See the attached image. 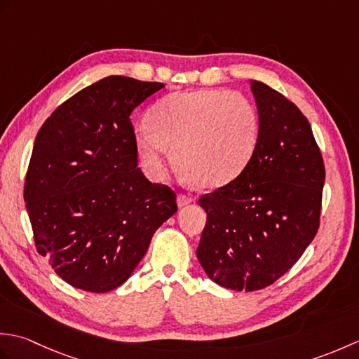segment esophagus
Masks as SVG:
<instances>
[{
  "label": "esophagus",
  "mask_w": 359,
  "mask_h": 359,
  "mask_svg": "<svg viewBox=\"0 0 359 359\" xmlns=\"http://www.w3.org/2000/svg\"><path fill=\"white\" fill-rule=\"evenodd\" d=\"M194 202V197L191 196V194H179L177 196V205L179 207H185V205H188V203H193Z\"/></svg>",
  "instance_id": "esophagus-1"
}]
</instances>
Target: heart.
Returning a JSON list of instances; mask_svg holds the SVG:
<instances>
[{
	"label": "heart",
	"instance_id": "obj_1",
	"mask_svg": "<svg viewBox=\"0 0 359 359\" xmlns=\"http://www.w3.org/2000/svg\"><path fill=\"white\" fill-rule=\"evenodd\" d=\"M259 140V116L248 98L228 89L168 94L154 104L151 123L135 128L134 142L149 177L175 166L203 188L230 184L245 170Z\"/></svg>",
	"mask_w": 359,
	"mask_h": 359
}]
</instances>
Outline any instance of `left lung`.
<instances>
[{
    "instance_id": "8db88e82",
    "label": "left lung",
    "mask_w": 359,
    "mask_h": 359,
    "mask_svg": "<svg viewBox=\"0 0 359 359\" xmlns=\"http://www.w3.org/2000/svg\"><path fill=\"white\" fill-rule=\"evenodd\" d=\"M259 140L238 177L203 194L207 224L197 259L216 284L261 290L292 269L318 233L325 168L307 117L262 81H251Z\"/></svg>"
}]
</instances>
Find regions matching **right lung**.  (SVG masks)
Returning a JSON list of instances; mask_svg holds the SVG:
<instances>
[{
	"label": "right lung",
	"mask_w": 359,
	"mask_h": 359,
	"mask_svg": "<svg viewBox=\"0 0 359 359\" xmlns=\"http://www.w3.org/2000/svg\"><path fill=\"white\" fill-rule=\"evenodd\" d=\"M163 86L111 75L67 98L36 134L25 182L35 247L75 288L120 287L177 211L172 189L137 168L129 118Z\"/></svg>",
	"instance_id": "add662e5"
}]
</instances>
